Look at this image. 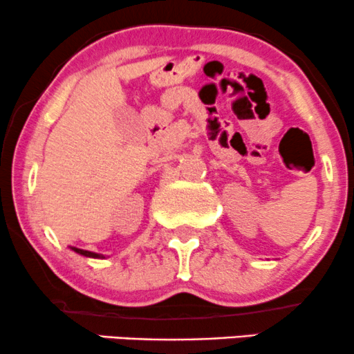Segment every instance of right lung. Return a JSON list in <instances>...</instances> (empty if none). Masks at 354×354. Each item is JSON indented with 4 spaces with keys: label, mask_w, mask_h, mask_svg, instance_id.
Listing matches in <instances>:
<instances>
[{
    "label": "right lung",
    "mask_w": 354,
    "mask_h": 354,
    "mask_svg": "<svg viewBox=\"0 0 354 354\" xmlns=\"http://www.w3.org/2000/svg\"><path fill=\"white\" fill-rule=\"evenodd\" d=\"M71 250L75 251V253H78L81 256H86V258H98V259H103L104 256L100 254V253H93V251H86V250H80V248H75L71 246Z\"/></svg>",
    "instance_id": "right-lung-1"
}]
</instances>
